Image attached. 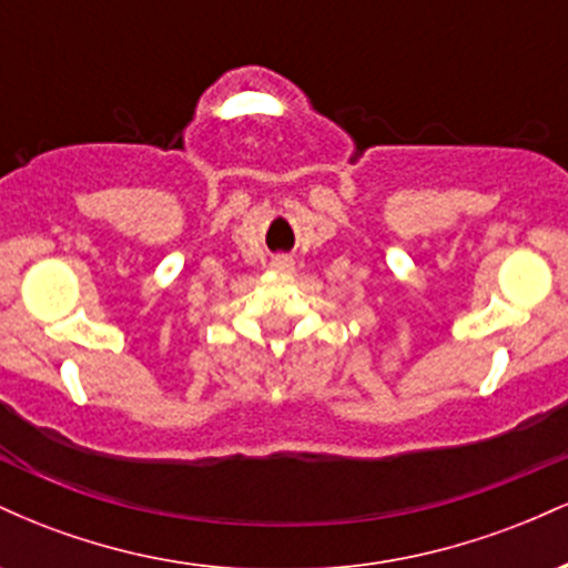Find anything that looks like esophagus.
Here are the masks:
<instances>
[{
	"label": "esophagus",
	"instance_id": "obj_1",
	"mask_svg": "<svg viewBox=\"0 0 568 568\" xmlns=\"http://www.w3.org/2000/svg\"><path fill=\"white\" fill-rule=\"evenodd\" d=\"M275 266H283V270H288L291 262H288V258H275Z\"/></svg>",
	"mask_w": 568,
	"mask_h": 568
}]
</instances>
